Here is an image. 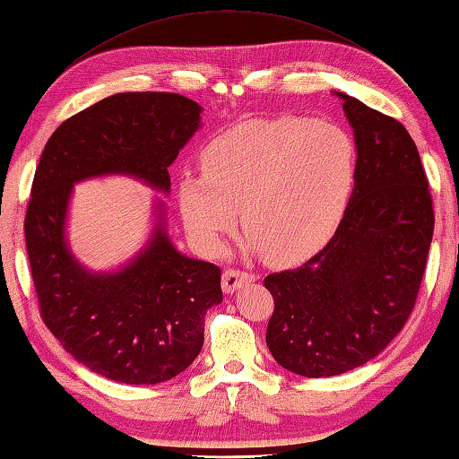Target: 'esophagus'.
<instances>
[{
	"mask_svg": "<svg viewBox=\"0 0 459 459\" xmlns=\"http://www.w3.org/2000/svg\"><path fill=\"white\" fill-rule=\"evenodd\" d=\"M249 282H255V274L253 273H246V271H239V269H228L223 271V277H221V289L223 292H236L238 289H241L243 284H249Z\"/></svg>",
	"mask_w": 459,
	"mask_h": 459,
	"instance_id": "34e87169",
	"label": "esophagus"
}]
</instances>
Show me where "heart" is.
<instances>
[{
	"instance_id": "b5f03b06",
	"label": "heart",
	"mask_w": 459,
	"mask_h": 459,
	"mask_svg": "<svg viewBox=\"0 0 459 459\" xmlns=\"http://www.w3.org/2000/svg\"><path fill=\"white\" fill-rule=\"evenodd\" d=\"M202 177H182L178 208L195 246L218 255L246 226L243 249L273 264L314 255L338 230L358 178L348 129L302 116L233 126L202 149Z\"/></svg>"
}]
</instances>
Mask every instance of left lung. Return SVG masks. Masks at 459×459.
Wrapping results in <instances>:
<instances>
[{
	"label": "left lung",
	"mask_w": 459,
	"mask_h": 459,
	"mask_svg": "<svg viewBox=\"0 0 459 459\" xmlns=\"http://www.w3.org/2000/svg\"><path fill=\"white\" fill-rule=\"evenodd\" d=\"M358 145V178L322 251L264 277L274 310L267 345L302 377H333L379 355L409 320L429 257L434 210L409 131L335 91Z\"/></svg>",
	"instance_id": "1"
}]
</instances>
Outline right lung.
<instances>
[{
	"label": "right lung",
	"instance_id": "obj_1",
	"mask_svg": "<svg viewBox=\"0 0 459 459\" xmlns=\"http://www.w3.org/2000/svg\"><path fill=\"white\" fill-rule=\"evenodd\" d=\"M202 108L169 91H124L68 117L47 141L25 216L40 318L73 358L106 379L157 385L185 371L220 304L221 271L172 246L165 204L147 246L124 269L94 273L66 241L76 182L127 175L170 190L169 167L200 127Z\"/></svg>",
	"mask_w": 459,
	"mask_h": 459
}]
</instances>
